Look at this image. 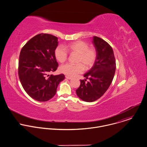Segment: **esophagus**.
I'll list each match as a JSON object with an SVG mask.
<instances>
[{
	"instance_id": "34e87169",
	"label": "esophagus",
	"mask_w": 147,
	"mask_h": 147,
	"mask_svg": "<svg viewBox=\"0 0 147 147\" xmlns=\"http://www.w3.org/2000/svg\"><path fill=\"white\" fill-rule=\"evenodd\" d=\"M65 77H66V79H67V80H71V77H69V76H65Z\"/></svg>"
}]
</instances>
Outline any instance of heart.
Wrapping results in <instances>:
<instances>
[{"instance_id": "heart-1", "label": "heart", "mask_w": 147, "mask_h": 147, "mask_svg": "<svg viewBox=\"0 0 147 147\" xmlns=\"http://www.w3.org/2000/svg\"><path fill=\"white\" fill-rule=\"evenodd\" d=\"M66 47L70 53L78 54L77 62L82 63L86 69L92 67L94 64L97 58L96 51L94 49L89 48L87 43L78 40L69 44ZM54 55L57 61L59 62H64L67 59L68 52L65 46L59 45L55 49ZM82 64L67 63L61 65L59 67V70L62 73L73 77L84 71V64Z\"/></svg>"}]
</instances>
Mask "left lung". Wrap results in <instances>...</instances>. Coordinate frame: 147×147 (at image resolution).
I'll use <instances>...</instances> for the list:
<instances>
[{
  "instance_id": "left-lung-1",
  "label": "left lung",
  "mask_w": 147,
  "mask_h": 147,
  "mask_svg": "<svg viewBox=\"0 0 147 147\" xmlns=\"http://www.w3.org/2000/svg\"><path fill=\"white\" fill-rule=\"evenodd\" d=\"M97 58L93 67L84 74L85 80L76 90L77 96L85 102H93L100 98L110 86L116 71V60L111 46L102 39L93 36ZM90 81L85 83L86 79Z\"/></svg>"
}]
</instances>
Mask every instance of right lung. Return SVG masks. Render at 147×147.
Instances as JSON below:
<instances>
[{"instance_id": "obj_1", "label": "right lung", "mask_w": 147, "mask_h": 147, "mask_svg": "<svg viewBox=\"0 0 147 147\" xmlns=\"http://www.w3.org/2000/svg\"><path fill=\"white\" fill-rule=\"evenodd\" d=\"M58 45L57 37L40 34L30 39L20 51L19 80L26 92L38 101L45 102L52 98L59 84L65 79L63 74H49L58 66L54 55Z\"/></svg>"}]
</instances>
